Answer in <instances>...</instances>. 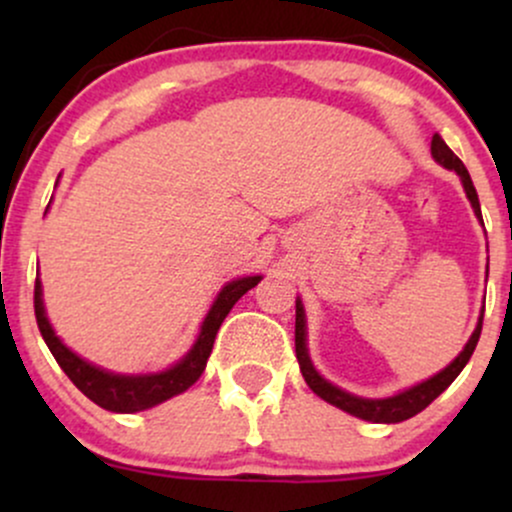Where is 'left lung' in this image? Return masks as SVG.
Wrapping results in <instances>:
<instances>
[{
    "mask_svg": "<svg viewBox=\"0 0 512 512\" xmlns=\"http://www.w3.org/2000/svg\"><path fill=\"white\" fill-rule=\"evenodd\" d=\"M431 154L440 163V166L448 168V170H455V173L460 175L464 192H467L469 202H472L474 214H477V219L481 221L479 197H477V190H474V185H472V178H469L467 168H464V163L460 161V158L452 154L450 146L440 139V134H433ZM481 322H484V315H479L477 330L472 332L469 342L464 344L460 356H457L448 368H443L440 373L433 375V378H428V380H424V383L409 387V390L399 392V395H395V397L363 399V397L351 395V392L339 390L337 385H332L330 380H325L315 370L313 361H310V356H308V344H305V310H303L301 298H298L296 301V358H298V366H301L305 383H308V387L315 392L317 397H322L325 402H330V404H334V407L346 411V414L358 416V419H363V421H373V424H399V421H407V419H411V416L419 414V411H424L428 404H431L433 399L440 395V392L448 390L452 380L462 373V368L467 366V361L472 358L474 349H477L479 334H481Z\"/></svg>",
    "mask_w": 512,
    "mask_h": 512,
    "instance_id": "left-lung-1",
    "label": "left lung"
}]
</instances>
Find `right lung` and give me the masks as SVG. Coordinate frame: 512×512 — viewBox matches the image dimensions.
<instances>
[{"label":"right lung","mask_w":512,"mask_h":512,"mask_svg":"<svg viewBox=\"0 0 512 512\" xmlns=\"http://www.w3.org/2000/svg\"><path fill=\"white\" fill-rule=\"evenodd\" d=\"M260 279L262 276H243V279L228 281L219 296H216L207 317H204L202 330H199V337L197 342L192 344V349L187 351L175 366L161 370V373H110V370L93 366V363L76 356L72 349H67V346L62 344V339L57 337L55 330H52L48 315H45L43 286H40V279H35V320H38L40 334H43L45 344H48L55 361L60 363V368L67 373V378L72 380L91 402H96L98 407L108 411H117V414H134V411L156 407V404L180 395L187 387L197 383L199 375L207 368V358L211 354V346H214L221 322L226 320L228 313H231V308L238 303V298L243 296V293H248L250 289H255V286L260 284Z\"/></svg>","instance_id":"add662e5"}]
</instances>
